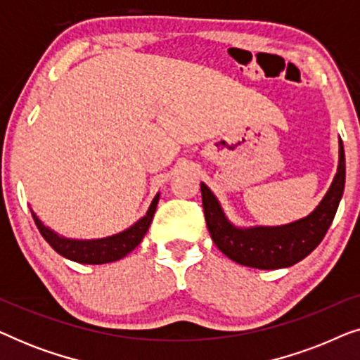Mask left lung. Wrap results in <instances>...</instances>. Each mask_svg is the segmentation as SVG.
Wrapping results in <instances>:
<instances>
[{"label": "left lung", "instance_id": "left-lung-1", "mask_svg": "<svg viewBox=\"0 0 360 360\" xmlns=\"http://www.w3.org/2000/svg\"><path fill=\"white\" fill-rule=\"evenodd\" d=\"M346 184V157L339 137L336 175L319 205L304 218L280 226H236L210 186L201 181L205 219L211 239L236 264L260 270L283 269L300 262L321 243L331 226Z\"/></svg>", "mask_w": 360, "mask_h": 360}]
</instances>
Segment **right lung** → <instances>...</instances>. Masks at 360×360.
I'll return each instance as SVG.
<instances>
[{
    "label": "right lung",
    "mask_w": 360,
    "mask_h": 360,
    "mask_svg": "<svg viewBox=\"0 0 360 360\" xmlns=\"http://www.w3.org/2000/svg\"><path fill=\"white\" fill-rule=\"evenodd\" d=\"M160 193H157L152 200V203L147 210V213L137 219L134 224L129 228L121 231L117 234L106 236V238L98 239H75V238H65V236L56 233V231L44 224V221L34 213L31 208L32 218L36 221L37 229L41 231L42 238L51 244V248L60 254L62 257L78 264H90V265H100L108 262H116L122 257H126L131 250H134L137 245L141 244L142 238H144L149 226L154 218V213L157 210V203H159Z\"/></svg>",
    "instance_id": "obj_1"
}]
</instances>
